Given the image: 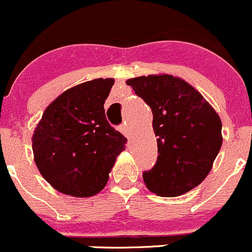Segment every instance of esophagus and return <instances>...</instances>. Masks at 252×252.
Segmentation results:
<instances>
[{"mask_svg":"<svg viewBox=\"0 0 252 252\" xmlns=\"http://www.w3.org/2000/svg\"><path fill=\"white\" fill-rule=\"evenodd\" d=\"M119 129H120L121 133H123L124 136H126L127 138H129V137H131V132H129L128 127H127L126 125H121L120 127H119Z\"/></svg>","mask_w":252,"mask_h":252,"instance_id":"1","label":"esophagus"}]
</instances>
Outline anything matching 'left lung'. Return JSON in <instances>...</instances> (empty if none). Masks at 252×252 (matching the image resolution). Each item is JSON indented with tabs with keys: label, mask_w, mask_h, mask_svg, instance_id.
Segmentation results:
<instances>
[{
	"label": "left lung",
	"mask_w": 252,
	"mask_h": 252,
	"mask_svg": "<svg viewBox=\"0 0 252 252\" xmlns=\"http://www.w3.org/2000/svg\"><path fill=\"white\" fill-rule=\"evenodd\" d=\"M126 84L149 105L158 137V160L143 181L159 196H180L209 175L222 147L219 114L191 85L168 74L148 75Z\"/></svg>",
	"instance_id": "left-lung-1"
}]
</instances>
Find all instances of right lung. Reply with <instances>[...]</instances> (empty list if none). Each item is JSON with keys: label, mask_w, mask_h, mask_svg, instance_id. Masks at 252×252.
<instances>
[{"label": "right lung", "mask_w": 252, "mask_h": 252, "mask_svg": "<svg viewBox=\"0 0 252 252\" xmlns=\"http://www.w3.org/2000/svg\"><path fill=\"white\" fill-rule=\"evenodd\" d=\"M114 79H94L57 97L32 134L33 160L61 193L88 198L107 184L127 139L109 125L104 103Z\"/></svg>", "instance_id": "add662e5"}]
</instances>
